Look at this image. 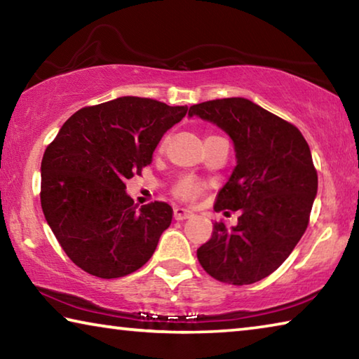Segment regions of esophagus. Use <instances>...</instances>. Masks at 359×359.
<instances>
[{"label":"esophagus","mask_w":359,"mask_h":359,"mask_svg":"<svg viewBox=\"0 0 359 359\" xmlns=\"http://www.w3.org/2000/svg\"><path fill=\"white\" fill-rule=\"evenodd\" d=\"M191 217V212L184 208H175L174 209V218L175 220H187V218Z\"/></svg>","instance_id":"esophagus-1"}]
</instances>
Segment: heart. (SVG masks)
I'll return each mask as SVG.
<instances>
[{
	"mask_svg": "<svg viewBox=\"0 0 359 359\" xmlns=\"http://www.w3.org/2000/svg\"><path fill=\"white\" fill-rule=\"evenodd\" d=\"M165 144L166 141L161 142V149L165 147ZM203 191H204V185L198 179L191 177V175H185V177H182L174 187L175 196L187 203L194 201V199H196Z\"/></svg>",
	"mask_w": 359,
	"mask_h": 359,
	"instance_id": "obj_1",
	"label": "heart"
}]
</instances>
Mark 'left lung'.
<instances>
[{"instance_id": "obj_1", "label": "left lung", "mask_w": 359, "mask_h": 359, "mask_svg": "<svg viewBox=\"0 0 359 359\" xmlns=\"http://www.w3.org/2000/svg\"><path fill=\"white\" fill-rule=\"evenodd\" d=\"M188 115L226 133L238 160L214 205L241 210L238 224L215 223L199 263L223 283L258 282L290 257L309 224L318 188L311 149L294 125L245 98L205 101Z\"/></svg>"}]
</instances>
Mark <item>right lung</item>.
I'll use <instances>...</instances> for the list:
<instances>
[{"label": "right lung", "mask_w": 359, "mask_h": 359, "mask_svg": "<svg viewBox=\"0 0 359 359\" xmlns=\"http://www.w3.org/2000/svg\"><path fill=\"white\" fill-rule=\"evenodd\" d=\"M187 106L121 96L65 121L41 163V205L72 263L100 278L128 276L154 255L172 208H137L125 180L141 175Z\"/></svg>", "instance_id": "obj_1"}]
</instances>
